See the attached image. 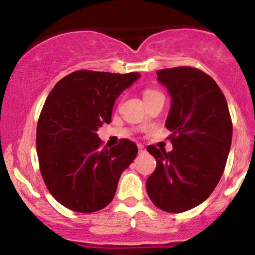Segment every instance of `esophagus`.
<instances>
[{"mask_svg": "<svg viewBox=\"0 0 255 255\" xmlns=\"http://www.w3.org/2000/svg\"><path fill=\"white\" fill-rule=\"evenodd\" d=\"M137 147H138V152H139V153H143L144 151H146V150H144L143 146H142V144H138V146H137Z\"/></svg>", "mask_w": 255, "mask_h": 255, "instance_id": "esophagus-1", "label": "esophagus"}]
</instances>
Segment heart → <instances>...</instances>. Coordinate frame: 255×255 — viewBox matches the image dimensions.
I'll return each mask as SVG.
<instances>
[{"label": "heart", "instance_id": "1", "mask_svg": "<svg viewBox=\"0 0 255 255\" xmlns=\"http://www.w3.org/2000/svg\"><path fill=\"white\" fill-rule=\"evenodd\" d=\"M152 93H156V91H153V90H147V91H146V93H144V98H146V96H148V95H150V94H152Z\"/></svg>", "mask_w": 255, "mask_h": 255}]
</instances>
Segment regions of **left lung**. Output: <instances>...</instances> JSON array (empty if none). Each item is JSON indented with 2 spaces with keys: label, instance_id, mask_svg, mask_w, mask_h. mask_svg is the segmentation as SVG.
Here are the masks:
<instances>
[{
  "label": "left lung",
  "instance_id": "8db88e82",
  "mask_svg": "<svg viewBox=\"0 0 255 255\" xmlns=\"http://www.w3.org/2000/svg\"><path fill=\"white\" fill-rule=\"evenodd\" d=\"M157 80L171 95L166 128L173 151L150 144L156 169L146 189L156 207L180 213L210 197L219 184L233 138L228 103L219 85L194 67L157 71Z\"/></svg>",
  "mask_w": 255,
  "mask_h": 255
}]
</instances>
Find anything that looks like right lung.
<instances>
[{"mask_svg": "<svg viewBox=\"0 0 255 255\" xmlns=\"http://www.w3.org/2000/svg\"><path fill=\"white\" fill-rule=\"evenodd\" d=\"M139 76L80 70L49 93L36 126V151L43 180L62 206L90 213L114 198L137 146L123 138L114 147H102L96 130L111 123L116 99Z\"/></svg>", "mask_w": 255, "mask_h": 255, "instance_id": "1", "label": "right lung"}]
</instances>
